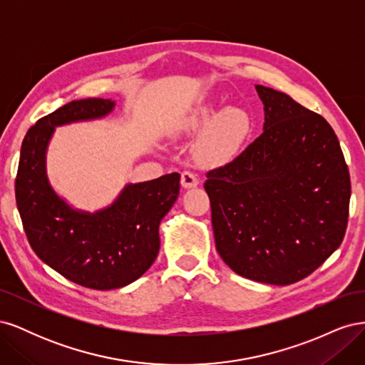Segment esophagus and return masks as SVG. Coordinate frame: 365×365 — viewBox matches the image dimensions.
Wrapping results in <instances>:
<instances>
[{
    "label": "esophagus",
    "instance_id": "esophagus-1",
    "mask_svg": "<svg viewBox=\"0 0 365 365\" xmlns=\"http://www.w3.org/2000/svg\"><path fill=\"white\" fill-rule=\"evenodd\" d=\"M200 184V180H197V176L193 172H182L181 173V185L184 189H193Z\"/></svg>",
    "mask_w": 365,
    "mask_h": 365
}]
</instances>
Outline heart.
<instances>
[{"label": "heart", "mask_w": 365, "mask_h": 365, "mask_svg": "<svg viewBox=\"0 0 365 365\" xmlns=\"http://www.w3.org/2000/svg\"><path fill=\"white\" fill-rule=\"evenodd\" d=\"M181 129L187 134L202 132L196 145V158L204 164H220L239 149L248 134L250 120L239 109H219L212 103H204L182 118Z\"/></svg>", "instance_id": "1"}]
</instances>
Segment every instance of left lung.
Masks as SVG:
<instances>
[{"mask_svg": "<svg viewBox=\"0 0 365 365\" xmlns=\"http://www.w3.org/2000/svg\"><path fill=\"white\" fill-rule=\"evenodd\" d=\"M262 135L210 170L219 256L242 277L291 284L307 277L346 235L350 175L327 121L288 94L256 85Z\"/></svg>", "mask_w": 365, "mask_h": 365, "instance_id": "1", "label": "left lung"}]
</instances>
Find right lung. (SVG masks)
<instances>
[{"instance_id":"add662e5","label":"right lung","mask_w":365,"mask_h":365,"mask_svg":"<svg viewBox=\"0 0 365 365\" xmlns=\"http://www.w3.org/2000/svg\"><path fill=\"white\" fill-rule=\"evenodd\" d=\"M111 98L61 106L31 126L21 146L15 195L36 256L85 288L117 289L140 279L160 251V222L180 195V173L126 184L115 201L94 213L73 208L50 184L47 149L58 126L103 118Z\"/></svg>"}]
</instances>
